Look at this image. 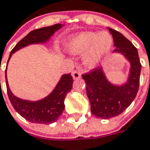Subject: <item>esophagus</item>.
I'll use <instances>...</instances> for the list:
<instances>
[{"label":"esophagus","mask_w":150,"mask_h":150,"mask_svg":"<svg viewBox=\"0 0 150 150\" xmlns=\"http://www.w3.org/2000/svg\"><path fill=\"white\" fill-rule=\"evenodd\" d=\"M72 77L74 80H78V79H80L81 78V72L79 71V70H75L72 73Z\"/></svg>","instance_id":"34e87169"}]
</instances>
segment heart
Here are the masks:
<instances>
[{
  "instance_id": "heart-1",
  "label": "heart",
  "mask_w": 150,
  "mask_h": 150,
  "mask_svg": "<svg viewBox=\"0 0 150 150\" xmlns=\"http://www.w3.org/2000/svg\"><path fill=\"white\" fill-rule=\"evenodd\" d=\"M65 50L72 54H83L82 61L89 69L96 68L113 48L110 34L84 31L70 36L65 42Z\"/></svg>"
}]
</instances>
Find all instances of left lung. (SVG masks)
Listing matches in <instances>:
<instances>
[{"label": "left lung", "mask_w": 150, "mask_h": 150, "mask_svg": "<svg viewBox=\"0 0 150 150\" xmlns=\"http://www.w3.org/2000/svg\"><path fill=\"white\" fill-rule=\"evenodd\" d=\"M114 38L113 54H120L129 63L127 80L115 85L107 79L103 67L82 75L86 85V94L91 103L92 115L100 119H110L120 115L131 105L139 86L141 64L138 50L121 33L109 28Z\"/></svg>", "instance_id": "8db88e82"}]
</instances>
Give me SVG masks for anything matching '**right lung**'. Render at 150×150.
Returning <instances> with one entry per match:
<instances>
[{
    "mask_svg": "<svg viewBox=\"0 0 150 150\" xmlns=\"http://www.w3.org/2000/svg\"><path fill=\"white\" fill-rule=\"evenodd\" d=\"M64 26L61 24H55L54 25L42 27V28L34 30L21 40L13 50H11L8 62L12 56V54L19 50L24 47L34 44H44L46 43L55 31L59 30ZM7 62V64H8ZM7 70V67H6ZM6 82L9 96V100L14 109L25 118L26 120L35 123V124H44L49 125L55 122L63 113L65 109V97L67 93H69L72 89L73 78L70 74L61 75L60 79L55 85L54 90L51 91L47 96L39 100H27L18 98L10 90L6 77Z\"/></svg>",
    "mask_w": 150,
    "mask_h": 150,
    "instance_id": "obj_1",
    "label": "right lung"
}]
</instances>
